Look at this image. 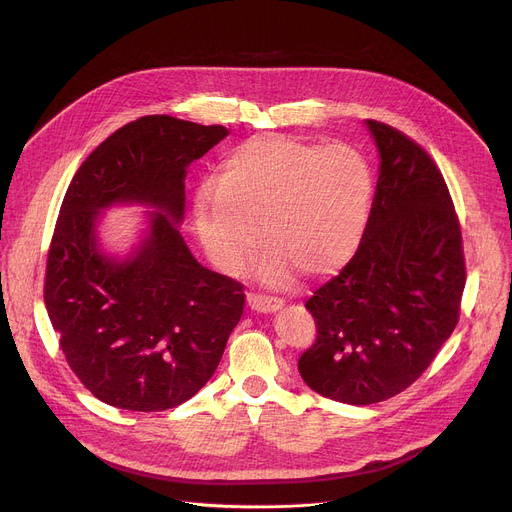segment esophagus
Here are the masks:
<instances>
[{"label":"esophagus","instance_id":"esophagus-1","mask_svg":"<svg viewBox=\"0 0 512 512\" xmlns=\"http://www.w3.org/2000/svg\"><path fill=\"white\" fill-rule=\"evenodd\" d=\"M247 303L253 311H259V313H272L284 305L280 297H270V294H261V292H249Z\"/></svg>","mask_w":512,"mask_h":512}]
</instances>
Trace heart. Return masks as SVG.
Segmentation results:
<instances>
[{"instance_id":"1","label":"heart","mask_w":512,"mask_h":512,"mask_svg":"<svg viewBox=\"0 0 512 512\" xmlns=\"http://www.w3.org/2000/svg\"><path fill=\"white\" fill-rule=\"evenodd\" d=\"M371 199L373 168L357 147L265 132L228 149L218 176L201 182L195 228L224 272H240L265 238L267 276L286 278L290 267L319 276L355 253Z\"/></svg>"}]
</instances>
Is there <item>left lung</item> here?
<instances>
[{"label": "left lung", "mask_w": 512, "mask_h": 512, "mask_svg": "<svg viewBox=\"0 0 512 512\" xmlns=\"http://www.w3.org/2000/svg\"><path fill=\"white\" fill-rule=\"evenodd\" d=\"M380 178L355 257L305 303L315 342L299 359L317 394L373 405L434 361L461 315L465 253L459 215L436 161L405 132L367 120Z\"/></svg>", "instance_id": "left-lung-1"}]
</instances>
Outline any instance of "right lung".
Instances as JSON below:
<instances>
[{
  "label": "right lung",
  "mask_w": 512,
  "mask_h": 512,
  "mask_svg": "<svg viewBox=\"0 0 512 512\" xmlns=\"http://www.w3.org/2000/svg\"><path fill=\"white\" fill-rule=\"evenodd\" d=\"M228 134L172 116L118 128L78 168L60 207L43 297L60 348L83 386L126 411H166L195 396L218 367L245 309L240 282L203 267L176 224L184 176ZM158 207L140 253L116 264L96 249L99 208Z\"/></svg>",
  "instance_id": "right-lung-1"
}]
</instances>
